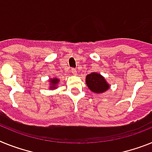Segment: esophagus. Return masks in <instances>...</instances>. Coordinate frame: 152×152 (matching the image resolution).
Listing matches in <instances>:
<instances>
[{"label": "esophagus", "mask_w": 152, "mask_h": 152, "mask_svg": "<svg viewBox=\"0 0 152 152\" xmlns=\"http://www.w3.org/2000/svg\"><path fill=\"white\" fill-rule=\"evenodd\" d=\"M71 72H72V74H73V75H77V71H76L75 68H72V69H71Z\"/></svg>", "instance_id": "1"}]
</instances>
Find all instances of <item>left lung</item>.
Returning <instances> with one entry per match:
<instances>
[{"label":"left lung","instance_id":"1","mask_svg":"<svg viewBox=\"0 0 152 152\" xmlns=\"http://www.w3.org/2000/svg\"><path fill=\"white\" fill-rule=\"evenodd\" d=\"M85 82L90 91L95 94H102L110 88V85L101 74L92 72L86 76Z\"/></svg>","mask_w":152,"mask_h":152}]
</instances>
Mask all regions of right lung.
<instances>
[{
	"instance_id": "obj_1",
	"label": "right lung",
	"mask_w": 152,
	"mask_h": 152,
	"mask_svg": "<svg viewBox=\"0 0 152 152\" xmlns=\"http://www.w3.org/2000/svg\"><path fill=\"white\" fill-rule=\"evenodd\" d=\"M49 81V89L50 90H54V89L58 88V83L60 82V80L57 77H53L48 80Z\"/></svg>"
}]
</instances>
